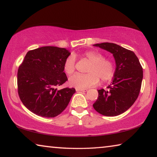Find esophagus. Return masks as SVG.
Wrapping results in <instances>:
<instances>
[{"mask_svg":"<svg viewBox=\"0 0 157 157\" xmlns=\"http://www.w3.org/2000/svg\"><path fill=\"white\" fill-rule=\"evenodd\" d=\"M77 91H82V92H86L88 91L87 89H76Z\"/></svg>","mask_w":157,"mask_h":157,"instance_id":"34e87169","label":"esophagus"}]
</instances>
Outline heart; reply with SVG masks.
Returning <instances> with one entry per match:
<instances>
[{
    "label": "heart",
    "instance_id": "b5f03b06",
    "mask_svg": "<svg viewBox=\"0 0 157 157\" xmlns=\"http://www.w3.org/2000/svg\"><path fill=\"white\" fill-rule=\"evenodd\" d=\"M82 59L90 62L86 69V74H75L69 78V84L75 88H87L95 86L100 80L105 82L111 79L115 64L111 58L105 57L102 52L97 50H88L82 53ZM75 57L71 55L63 62V68L68 75H71L75 71Z\"/></svg>",
    "mask_w": 157,
    "mask_h": 157
}]
</instances>
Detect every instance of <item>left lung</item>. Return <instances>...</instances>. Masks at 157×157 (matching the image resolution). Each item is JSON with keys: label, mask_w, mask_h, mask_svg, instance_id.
<instances>
[{"label": "left lung", "mask_w": 157, "mask_h": 157, "mask_svg": "<svg viewBox=\"0 0 157 157\" xmlns=\"http://www.w3.org/2000/svg\"><path fill=\"white\" fill-rule=\"evenodd\" d=\"M111 52L116 60L114 78L108 90H98V98L93 105L95 110L106 116L124 113L136 100L141 88L143 68L132 50L113 43L94 45Z\"/></svg>", "instance_id": "8db88e82"}]
</instances>
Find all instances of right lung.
Returning <instances> with one entry per match:
<instances>
[{
  "instance_id": "obj_1",
  "label": "right lung",
  "mask_w": 157,
  "mask_h": 157,
  "mask_svg": "<svg viewBox=\"0 0 157 157\" xmlns=\"http://www.w3.org/2000/svg\"><path fill=\"white\" fill-rule=\"evenodd\" d=\"M70 55L66 48L44 46L28 51L18 69L20 100L39 116L54 118L67 107L74 88L57 89L68 80L63 62Z\"/></svg>"
}]
</instances>
